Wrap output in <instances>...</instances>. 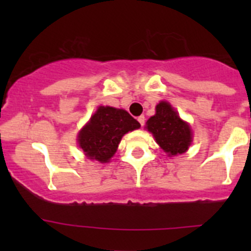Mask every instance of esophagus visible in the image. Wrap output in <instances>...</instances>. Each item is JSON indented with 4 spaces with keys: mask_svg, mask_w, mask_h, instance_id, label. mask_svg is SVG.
<instances>
[{
    "mask_svg": "<svg viewBox=\"0 0 251 251\" xmlns=\"http://www.w3.org/2000/svg\"><path fill=\"white\" fill-rule=\"evenodd\" d=\"M137 120H138V123L141 124V126H143L144 125V121H146V118H144V115H141V116H138Z\"/></svg>",
    "mask_w": 251,
    "mask_h": 251,
    "instance_id": "esophagus-1",
    "label": "esophagus"
}]
</instances>
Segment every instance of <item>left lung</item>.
I'll list each match as a JSON object with an SVG mask.
<instances>
[{"label":"left lung","instance_id":"8db88e82","mask_svg":"<svg viewBox=\"0 0 251 251\" xmlns=\"http://www.w3.org/2000/svg\"><path fill=\"white\" fill-rule=\"evenodd\" d=\"M155 109V115L147 121L148 131L153 133L159 146L169 155L184 153L192 142L188 124L179 118L168 102H160Z\"/></svg>","mask_w":251,"mask_h":251}]
</instances>
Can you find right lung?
<instances>
[{
  "instance_id": "obj_1",
  "label": "right lung",
  "mask_w": 251,
  "mask_h": 251,
  "mask_svg": "<svg viewBox=\"0 0 251 251\" xmlns=\"http://www.w3.org/2000/svg\"><path fill=\"white\" fill-rule=\"evenodd\" d=\"M140 126L126 110L100 107L78 133V146L90 159L107 163L115 154L121 137Z\"/></svg>"
}]
</instances>
